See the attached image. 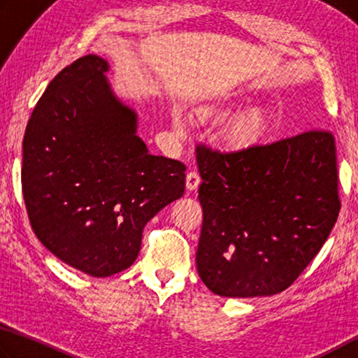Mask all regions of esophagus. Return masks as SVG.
Masks as SVG:
<instances>
[{
  "label": "esophagus",
  "instance_id": "1",
  "mask_svg": "<svg viewBox=\"0 0 358 358\" xmlns=\"http://www.w3.org/2000/svg\"><path fill=\"white\" fill-rule=\"evenodd\" d=\"M199 184H201V178H199V174L195 171H190L187 174V179H185V185L189 190H196Z\"/></svg>",
  "mask_w": 358,
  "mask_h": 358
}]
</instances>
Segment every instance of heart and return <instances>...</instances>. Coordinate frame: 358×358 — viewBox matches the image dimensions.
I'll return each instance as SVG.
<instances>
[{
  "instance_id": "1",
  "label": "heart",
  "mask_w": 358,
  "mask_h": 358,
  "mask_svg": "<svg viewBox=\"0 0 358 358\" xmlns=\"http://www.w3.org/2000/svg\"><path fill=\"white\" fill-rule=\"evenodd\" d=\"M209 108H199V115H208ZM174 129L179 131L184 130L182 121L178 115H174ZM271 130V119L267 111L261 106H253L241 113H237L229 121L223 125L220 131L222 144L229 150H241L256 146L262 138Z\"/></svg>"
}]
</instances>
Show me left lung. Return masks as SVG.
Returning a JSON list of instances; mask_svg holds the SVG:
<instances>
[{
    "label": "left lung",
    "mask_w": 358,
    "mask_h": 358,
    "mask_svg": "<svg viewBox=\"0 0 358 358\" xmlns=\"http://www.w3.org/2000/svg\"><path fill=\"white\" fill-rule=\"evenodd\" d=\"M198 273L223 297L273 296L322 248L340 214L335 138L311 129L220 152L196 146Z\"/></svg>",
    "instance_id": "left-lung-1"
}]
</instances>
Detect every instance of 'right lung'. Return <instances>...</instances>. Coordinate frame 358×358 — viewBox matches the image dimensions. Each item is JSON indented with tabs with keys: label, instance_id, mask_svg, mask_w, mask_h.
Returning <instances> with one entry per match:
<instances>
[{
	"label": "right lung",
	"instance_id": "add662e5",
	"mask_svg": "<svg viewBox=\"0 0 358 358\" xmlns=\"http://www.w3.org/2000/svg\"><path fill=\"white\" fill-rule=\"evenodd\" d=\"M106 71L87 55L50 81L27 125L22 165L37 239L97 278L134 264L144 224L185 190V165L148 152L136 113L115 97Z\"/></svg>",
	"mask_w": 358,
	"mask_h": 358
}]
</instances>
